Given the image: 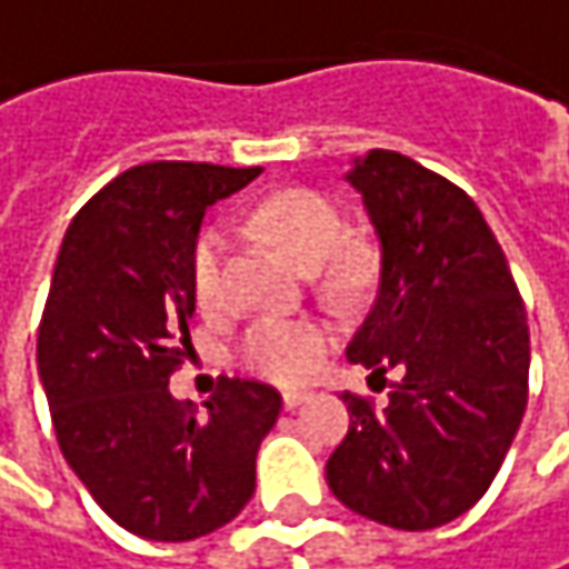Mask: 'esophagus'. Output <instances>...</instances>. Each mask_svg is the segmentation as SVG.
Masks as SVG:
<instances>
[{
    "label": "esophagus",
    "mask_w": 569,
    "mask_h": 569,
    "mask_svg": "<svg viewBox=\"0 0 569 569\" xmlns=\"http://www.w3.org/2000/svg\"><path fill=\"white\" fill-rule=\"evenodd\" d=\"M310 398H313V395H310V391H301V388H291V391H284V395H281V401H284V408H288V411L301 408V405H307Z\"/></svg>",
    "instance_id": "1"
}]
</instances>
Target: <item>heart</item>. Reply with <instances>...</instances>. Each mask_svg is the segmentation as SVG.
<instances>
[{"label":"heart","instance_id":"obj_1","mask_svg":"<svg viewBox=\"0 0 569 569\" xmlns=\"http://www.w3.org/2000/svg\"><path fill=\"white\" fill-rule=\"evenodd\" d=\"M252 229L278 246L291 262H298L307 271L327 262L337 246L343 242V217L340 210L317 190L291 187L264 197L256 203ZM226 256H229V232L226 226L213 223L200 229L190 249V288L197 305L217 310L226 295ZM356 259L343 256L330 268V278L337 284L352 281ZM327 349V330L313 320H274L264 317L256 320L239 346L242 362L274 382H301L313 376Z\"/></svg>","mask_w":569,"mask_h":569}]
</instances>
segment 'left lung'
<instances>
[{"label":"left lung","instance_id":"left-lung-1","mask_svg":"<svg viewBox=\"0 0 569 569\" xmlns=\"http://www.w3.org/2000/svg\"><path fill=\"white\" fill-rule=\"evenodd\" d=\"M382 246L379 295L346 346L391 382L386 408L343 391L333 496L398 531L453 521L492 486L528 405L521 295L479 207L408 154L372 148L346 174Z\"/></svg>","mask_w":569,"mask_h":569}]
</instances>
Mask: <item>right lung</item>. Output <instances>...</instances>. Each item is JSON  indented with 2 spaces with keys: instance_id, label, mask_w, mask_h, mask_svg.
<instances>
[{
  "instance_id": "1",
  "label": "right lung",
  "mask_w": 569,
  "mask_h": 569,
  "mask_svg": "<svg viewBox=\"0 0 569 569\" xmlns=\"http://www.w3.org/2000/svg\"><path fill=\"white\" fill-rule=\"evenodd\" d=\"M262 168L151 161L93 193L58 252L38 376L63 460L97 506L148 541H193L256 492L281 395L220 379L207 411L168 388L190 343V249L207 207Z\"/></svg>"
}]
</instances>
